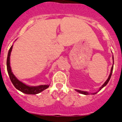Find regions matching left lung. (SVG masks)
<instances>
[{
  "label": "left lung",
  "instance_id": "left-lung-1",
  "mask_svg": "<svg viewBox=\"0 0 122 122\" xmlns=\"http://www.w3.org/2000/svg\"><path fill=\"white\" fill-rule=\"evenodd\" d=\"M113 62H114V61H113ZM113 66H112V69H111V72H110V75H109V76H108V79H107V80H106V81L105 82H104V84L103 85H102V86H101V88H100L99 91H100V90H102V88L104 87V86H106V85H107V83L108 82V81H109V80H110V79L111 76H112V72H113ZM76 91H78V92H79V93H81V94H82L88 95V94H89L88 92H86V91H80V90H76ZM96 93H97V92H96V93H93V94H96Z\"/></svg>",
  "mask_w": 122,
  "mask_h": 122
}]
</instances>
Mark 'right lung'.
Segmentation results:
<instances>
[{
  "mask_svg": "<svg viewBox=\"0 0 122 122\" xmlns=\"http://www.w3.org/2000/svg\"><path fill=\"white\" fill-rule=\"evenodd\" d=\"M13 46L10 47V49L9 50L8 55V57H7V70H8V74H9V78H10V81L12 82L13 85H14L16 89L20 90L21 92H24L25 94H36L41 92L43 91V90H46L47 88L49 86V85H40L38 86H30L28 85H25L24 83L20 81L15 76L13 73L12 72L11 68L10 66V52L12 49Z\"/></svg>",
  "mask_w": 122,
  "mask_h": 122,
  "instance_id": "obj_1",
  "label": "right lung"
}]
</instances>
